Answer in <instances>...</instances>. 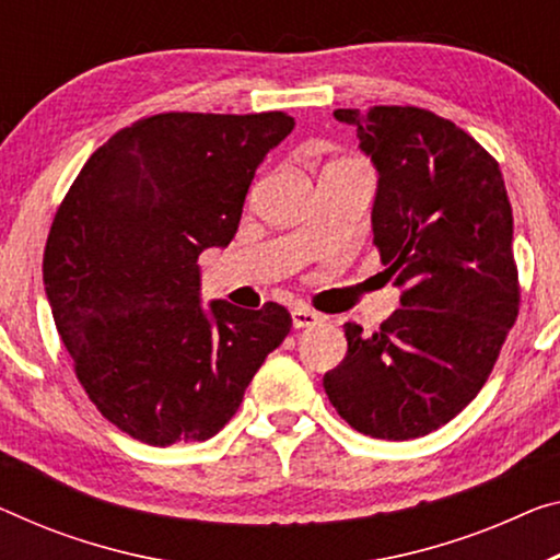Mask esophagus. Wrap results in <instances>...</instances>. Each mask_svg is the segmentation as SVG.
<instances>
[{
    "label": "esophagus",
    "instance_id": "obj_1",
    "mask_svg": "<svg viewBox=\"0 0 560 560\" xmlns=\"http://www.w3.org/2000/svg\"><path fill=\"white\" fill-rule=\"evenodd\" d=\"M317 323H320V315L313 313L310 307H303V305L292 307V325H295L298 330L300 328H313V325H317Z\"/></svg>",
    "mask_w": 560,
    "mask_h": 560
}]
</instances>
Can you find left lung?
<instances>
[{
	"mask_svg": "<svg viewBox=\"0 0 560 560\" xmlns=\"http://www.w3.org/2000/svg\"><path fill=\"white\" fill-rule=\"evenodd\" d=\"M332 117L375 167L370 225L400 307L373 335L342 325L348 352L323 385L358 433L410 441L476 398L513 328V210L498 162L451 119L420 107Z\"/></svg>",
	"mask_w": 560,
	"mask_h": 560,
	"instance_id": "obj_1",
	"label": "left lung"
}]
</instances>
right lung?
Instances as JSON below:
<instances>
[{
  "label": "right lung",
  "instance_id": "add662e5",
  "mask_svg": "<svg viewBox=\"0 0 560 560\" xmlns=\"http://www.w3.org/2000/svg\"><path fill=\"white\" fill-rule=\"evenodd\" d=\"M295 119L167 112L112 135L51 222L45 292L90 400L148 445L208 441L285 340L282 305L202 303L197 257L235 237L265 154Z\"/></svg>",
  "mask_w": 560,
  "mask_h": 560
}]
</instances>
